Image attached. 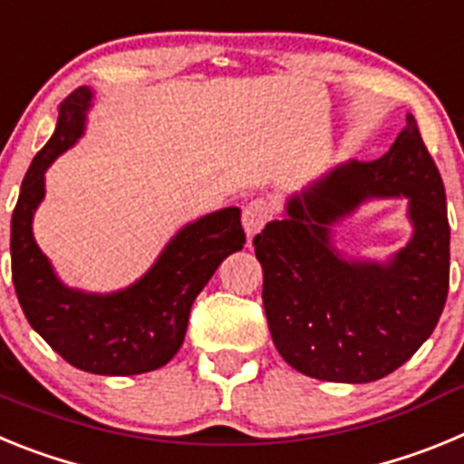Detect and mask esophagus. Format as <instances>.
I'll return each mask as SVG.
<instances>
[{"label":"esophagus","mask_w":464,"mask_h":464,"mask_svg":"<svg viewBox=\"0 0 464 464\" xmlns=\"http://www.w3.org/2000/svg\"><path fill=\"white\" fill-rule=\"evenodd\" d=\"M272 204L265 197H257V199H251V202L244 207V213H241V225H244L246 235L256 237L265 225L272 220Z\"/></svg>","instance_id":"1"}]
</instances>
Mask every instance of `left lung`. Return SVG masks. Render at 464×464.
<instances>
[{"label": "left lung", "instance_id": "left-lung-1", "mask_svg": "<svg viewBox=\"0 0 464 464\" xmlns=\"http://www.w3.org/2000/svg\"><path fill=\"white\" fill-rule=\"evenodd\" d=\"M407 196L412 241L388 263L351 261L331 227L367 198ZM450 229L440 169L416 118L372 162H343L293 195L253 239L262 304L281 358L311 379L370 383L407 362L440 323Z\"/></svg>", "mask_w": 464, "mask_h": 464}]
</instances>
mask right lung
Masks as SVG:
<instances>
[{"label": "right lung", "instance_id": "add662e5", "mask_svg": "<svg viewBox=\"0 0 464 464\" xmlns=\"http://www.w3.org/2000/svg\"><path fill=\"white\" fill-rule=\"evenodd\" d=\"M92 90L79 88L60 104L55 134L32 160L11 218V272L30 325L76 370L132 376L169 362L181 348L195 297L229 253L241 251V211L220 208L188 223L137 283L116 293L64 285L32 235L46 195V169L83 137Z\"/></svg>", "mask_w": 464, "mask_h": 464}]
</instances>
